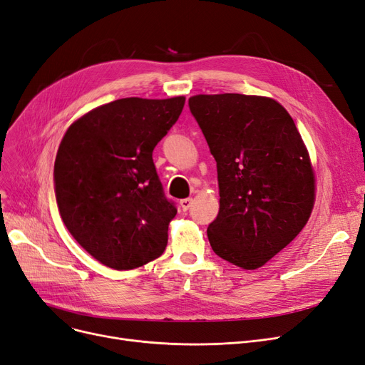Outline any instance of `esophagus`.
<instances>
[{
  "label": "esophagus",
  "mask_w": 365,
  "mask_h": 365,
  "mask_svg": "<svg viewBox=\"0 0 365 365\" xmlns=\"http://www.w3.org/2000/svg\"><path fill=\"white\" fill-rule=\"evenodd\" d=\"M192 203H193V199L192 197H187V199H181L180 200V205H181V210L182 211H187L188 208L192 207Z\"/></svg>",
  "instance_id": "1"
}]
</instances>
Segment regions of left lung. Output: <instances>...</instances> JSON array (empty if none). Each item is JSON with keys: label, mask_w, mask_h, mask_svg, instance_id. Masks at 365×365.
I'll return each mask as SVG.
<instances>
[{"label": "left lung", "mask_w": 365, "mask_h": 365, "mask_svg": "<svg viewBox=\"0 0 365 365\" xmlns=\"http://www.w3.org/2000/svg\"><path fill=\"white\" fill-rule=\"evenodd\" d=\"M188 106L217 162L220 210L210 244L230 264L256 269L309 222L316 178L307 147L271 97L197 94Z\"/></svg>", "instance_id": "left-lung-1"}]
</instances>
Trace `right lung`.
Returning a JSON list of instances; mask_svg holds the SVG:
<instances>
[{
    "instance_id": "obj_1",
    "label": "right lung",
    "mask_w": 365,
    "mask_h": 365,
    "mask_svg": "<svg viewBox=\"0 0 365 365\" xmlns=\"http://www.w3.org/2000/svg\"><path fill=\"white\" fill-rule=\"evenodd\" d=\"M185 97H127L83 113L58 148L53 181L61 218L83 249L113 269H133L166 249L177 208L165 197L153 151Z\"/></svg>"
}]
</instances>
